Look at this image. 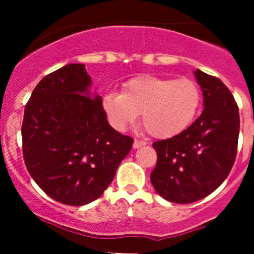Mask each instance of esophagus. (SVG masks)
<instances>
[{
	"mask_svg": "<svg viewBox=\"0 0 254 254\" xmlns=\"http://www.w3.org/2000/svg\"><path fill=\"white\" fill-rule=\"evenodd\" d=\"M146 143L143 141H140V140H134V143H132V147L134 148H139V147H142V146H145Z\"/></svg>",
	"mask_w": 254,
	"mask_h": 254,
	"instance_id": "obj_1",
	"label": "esophagus"
}]
</instances>
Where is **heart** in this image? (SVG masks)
Masks as SVG:
<instances>
[{"instance_id": "obj_1", "label": "heart", "mask_w": 254, "mask_h": 254, "mask_svg": "<svg viewBox=\"0 0 254 254\" xmlns=\"http://www.w3.org/2000/svg\"><path fill=\"white\" fill-rule=\"evenodd\" d=\"M200 101V89L191 79L141 75L125 82L122 93H107L102 104L115 129L124 131L142 113V125L148 134L165 140L190 127Z\"/></svg>"}]
</instances>
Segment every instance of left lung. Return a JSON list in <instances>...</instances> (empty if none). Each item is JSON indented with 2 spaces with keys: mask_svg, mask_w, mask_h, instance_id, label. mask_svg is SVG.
I'll list each match as a JSON object with an SVG mask.
<instances>
[{
  "mask_svg": "<svg viewBox=\"0 0 254 254\" xmlns=\"http://www.w3.org/2000/svg\"><path fill=\"white\" fill-rule=\"evenodd\" d=\"M203 92L200 117L182 134L153 142L157 163L151 183L177 204L200 200L219 188L234 166L240 114L231 92L219 78L194 71Z\"/></svg>",
  "mask_w": 254,
  "mask_h": 254,
  "instance_id": "left-lung-1",
  "label": "left lung"
}]
</instances>
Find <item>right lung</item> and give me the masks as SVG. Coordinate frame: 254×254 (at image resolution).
<instances>
[{
    "mask_svg": "<svg viewBox=\"0 0 254 254\" xmlns=\"http://www.w3.org/2000/svg\"><path fill=\"white\" fill-rule=\"evenodd\" d=\"M83 64L45 76L33 91L22 124L23 157L50 198L81 206L108 188L134 140L109 125Z\"/></svg>",
    "mask_w": 254,
    "mask_h": 254,
    "instance_id": "add662e5",
    "label": "right lung"
}]
</instances>
